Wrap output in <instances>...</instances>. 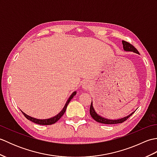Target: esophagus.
I'll return each instance as SVG.
<instances>
[{"label": "esophagus", "instance_id": "34e87169", "mask_svg": "<svg viewBox=\"0 0 157 157\" xmlns=\"http://www.w3.org/2000/svg\"><path fill=\"white\" fill-rule=\"evenodd\" d=\"M84 88H87V85H84Z\"/></svg>", "mask_w": 157, "mask_h": 157}]
</instances>
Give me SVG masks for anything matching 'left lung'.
Returning a JSON list of instances; mask_svg holds the SVG:
<instances>
[{"mask_svg": "<svg viewBox=\"0 0 157 157\" xmlns=\"http://www.w3.org/2000/svg\"><path fill=\"white\" fill-rule=\"evenodd\" d=\"M122 44H123V49H124V51H131V52H133L137 53V54H139V52L138 51V50L136 49L132 44H130V43L123 40ZM134 113V112H133L132 113H131V114L129 115L128 116L125 117L121 118V119L111 120V119H108L104 118V117H102L98 115L97 113H96L94 107H93L92 101L91 105H90V115H91L92 117L96 121H97L98 123H104V124H117V123H123V122H124L125 121H126V120L128 119Z\"/></svg>", "mask_w": 157, "mask_h": 157, "instance_id": "left-lung-1", "label": "left lung"}]
</instances>
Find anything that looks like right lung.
Wrapping results in <instances>:
<instances>
[{"instance_id":"obj_1","label":"right lung","mask_w":157,"mask_h":157,"mask_svg":"<svg viewBox=\"0 0 157 157\" xmlns=\"http://www.w3.org/2000/svg\"><path fill=\"white\" fill-rule=\"evenodd\" d=\"M76 94V92H74L72 93V94L70 96V97L69 98L68 101H67L66 104L64 106V108L63 109L62 111L60 112L59 114L57 115H56L55 117H53L52 118H50V119H36V118H34V117H32L29 116L28 115H26L25 113H23L22 111H21L22 112V113L23 114V115H24L26 118H27L28 120H29V121H31L32 122H34L35 123H37V124H39V125H52V124H54L55 123H56V121H58L59 120L61 119V117L63 115V114H64L65 111H66V109H67V106L68 104L69 103L70 101L73 98V96H74Z\"/></svg>"}]
</instances>
